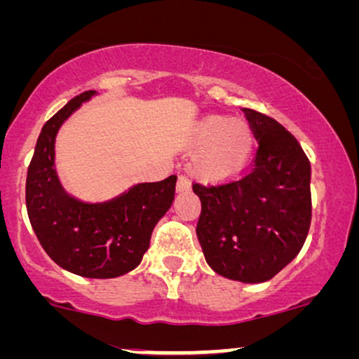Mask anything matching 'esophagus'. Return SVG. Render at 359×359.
<instances>
[{"label":"esophagus","instance_id":"obj_1","mask_svg":"<svg viewBox=\"0 0 359 359\" xmlns=\"http://www.w3.org/2000/svg\"><path fill=\"white\" fill-rule=\"evenodd\" d=\"M191 189V181L188 176H180L178 183H176V191L178 193H188Z\"/></svg>","mask_w":359,"mask_h":359}]
</instances>
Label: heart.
Segmentation results:
<instances>
[{
  "label": "heart",
  "mask_w": 359,
  "mask_h": 359,
  "mask_svg": "<svg viewBox=\"0 0 359 359\" xmlns=\"http://www.w3.org/2000/svg\"><path fill=\"white\" fill-rule=\"evenodd\" d=\"M188 148L198 151L194 175L206 183H223L248 165L255 149V133L245 119L211 114L194 125Z\"/></svg>",
  "instance_id": "1"
}]
</instances>
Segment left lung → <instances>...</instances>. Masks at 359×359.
<instances>
[{
  "label": "left lung",
  "mask_w": 359,
  "mask_h": 359,
  "mask_svg": "<svg viewBox=\"0 0 359 359\" xmlns=\"http://www.w3.org/2000/svg\"><path fill=\"white\" fill-rule=\"evenodd\" d=\"M258 140L255 165L221 187L194 184L201 215L196 234L206 263L221 276L263 283L290 264L311 224V165L276 119L243 109Z\"/></svg>",
  "instance_id": "1"
}]
</instances>
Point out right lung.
<instances>
[{
    "label": "right lung",
    "mask_w": 359,
    "mask_h": 359,
    "mask_svg": "<svg viewBox=\"0 0 359 359\" xmlns=\"http://www.w3.org/2000/svg\"><path fill=\"white\" fill-rule=\"evenodd\" d=\"M96 91H85L44 123L26 178V210L38 241L66 271L85 278H116L143 259L154 226L175 200L176 176L133 184L103 203H85L61 187L55 168L60 128Z\"/></svg>",
    "instance_id": "obj_1"
}]
</instances>
